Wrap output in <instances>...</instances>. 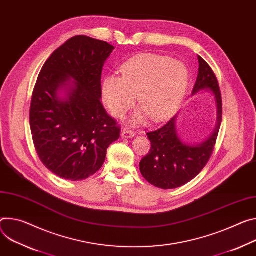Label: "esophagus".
Here are the masks:
<instances>
[{
  "label": "esophagus",
  "mask_w": 256,
  "mask_h": 256,
  "mask_svg": "<svg viewBox=\"0 0 256 256\" xmlns=\"http://www.w3.org/2000/svg\"><path fill=\"white\" fill-rule=\"evenodd\" d=\"M134 132L130 130H128V128H124L122 130V138H134Z\"/></svg>",
  "instance_id": "obj_1"
}]
</instances>
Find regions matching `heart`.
Returning a JSON list of instances; mask_svg holds the SVG:
<instances>
[{"label":"heart","mask_w":256,"mask_h":256,"mask_svg":"<svg viewBox=\"0 0 256 256\" xmlns=\"http://www.w3.org/2000/svg\"><path fill=\"white\" fill-rule=\"evenodd\" d=\"M122 76L108 74L101 86L102 99L110 112L122 118L138 102L142 108L130 122L138 124L147 115L154 122L168 118L180 105L187 90L189 72L184 63L166 56L140 54L120 68Z\"/></svg>","instance_id":"b5f03b06"}]
</instances>
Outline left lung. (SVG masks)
Returning <instances> with one entry per match:
<instances>
[{
  "label": "left lung",
  "mask_w": 256,
  "mask_h": 256,
  "mask_svg": "<svg viewBox=\"0 0 256 256\" xmlns=\"http://www.w3.org/2000/svg\"><path fill=\"white\" fill-rule=\"evenodd\" d=\"M198 62L199 72L192 96L200 90L212 92L216 106V128L203 142L188 144L178 134L176 114L162 128L147 132L151 149L140 162V172L156 188L176 189L189 182L200 174L214 152L222 124V96L210 66L199 55Z\"/></svg>",
  "instance_id": "obj_1"
}]
</instances>
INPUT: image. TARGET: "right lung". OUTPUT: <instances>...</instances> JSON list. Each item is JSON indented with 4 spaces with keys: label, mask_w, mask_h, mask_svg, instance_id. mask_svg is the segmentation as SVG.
Wrapping results in <instances>:
<instances>
[{
    "label": "right lung",
    "mask_w": 256,
    "mask_h": 256,
    "mask_svg": "<svg viewBox=\"0 0 256 256\" xmlns=\"http://www.w3.org/2000/svg\"><path fill=\"white\" fill-rule=\"evenodd\" d=\"M110 44L86 36L65 42L46 61L34 88L30 122L42 164L69 180H82L103 166L120 128L102 103L101 76Z\"/></svg>",
    "instance_id": "1"
}]
</instances>
